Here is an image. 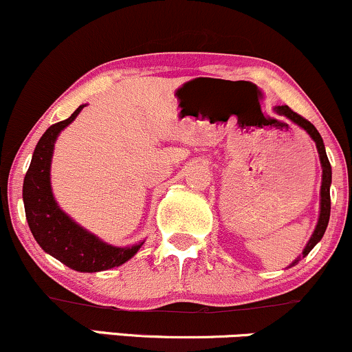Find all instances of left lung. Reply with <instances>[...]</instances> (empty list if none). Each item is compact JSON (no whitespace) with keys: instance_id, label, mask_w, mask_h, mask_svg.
Here are the masks:
<instances>
[{"instance_id":"8db88e82","label":"left lung","mask_w":352,"mask_h":352,"mask_svg":"<svg viewBox=\"0 0 352 352\" xmlns=\"http://www.w3.org/2000/svg\"><path fill=\"white\" fill-rule=\"evenodd\" d=\"M276 112H280V114L289 117V119L293 120V122H296L298 125H301L302 129H305L306 132L311 135V139L316 142V147H318V152H319V160H321V165H322V184H321V213H319V220H318V225H316V230H314L313 236L309 238L308 245H306L305 252H302V258L308 254L311 250L314 248V245L318 243L319 240H321L322 235H324L326 232V227H328V221H329V213H331V195H329V187H331V164L328 160V155H326V151H324V144H322V139L321 135H319V132L316 131V127H314L313 124L309 122V120H306L305 117L296 114V112L293 111V109H289L288 106H280L276 107ZM301 260V258H300ZM300 260H294V263L292 266H294L298 263Z\"/></svg>"}]
</instances>
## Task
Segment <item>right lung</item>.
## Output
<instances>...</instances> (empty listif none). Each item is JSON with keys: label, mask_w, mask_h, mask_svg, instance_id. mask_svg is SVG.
<instances>
[{"label": "right lung", "mask_w": 352, "mask_h": 352, "mask_svg": "<svg viewBox=\"0 0 352 352\" xmlns=\"http://www.w3.org/2000/svg\"><path fill=\"white\" fill-rule=\"evenodd\" d=\"M79 106L66 120L52 124L44 132L36 145L31 165L28 168L23 184V200L26 210V220L34 240L46 253L52 254L60 263L76 272H104L120 266L139 252L142 243L116 248L79 225H76L56 204L51 192L50 168L54 142L59 132L78 117Z\"/></svg>", "instance_id": "right-lung-1"}]
</instances>
